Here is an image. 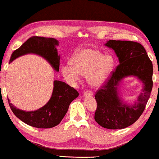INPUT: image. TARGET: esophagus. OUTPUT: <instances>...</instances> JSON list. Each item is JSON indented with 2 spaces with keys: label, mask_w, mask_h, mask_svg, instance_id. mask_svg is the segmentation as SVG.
Masks as SVG:
<instances>
[{
  "label": "esophagus",
  "mask_w": 159,
  "mask_h": 159,
  "mask_svg": "<svg viewBox=\"0 0 159 159\" xmlns=\"http://www.w3.org/2000/svg\"><path fill=\"white\" fill-rule=\"evenodd\" d=\"M84 95H89V96H93V92L91 90H89V89H85L84 91Z\"/></svg>",
  "instance_id": "34e87169"
}]
</instances>
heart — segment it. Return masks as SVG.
<instances>
[{
	"label": "heart",
	"instance_id": "1",
	"mask_svg": "<svg viewBox=\"0 0 159 159\" xmlns=\"http://www.w3.org/2000/svg\"><path fill=\"white\" fill-rule=\"evenodd\" d=\"M70 64L61 67V73L66 80L75 83L79 81L81 75L87 77L91 86L99 87L111 74L114 60L110 54H102L93 49H84L73 56Z\"/></svg>",
	"mask_w": 159,
	"mask_h": 159
}]
</instances>
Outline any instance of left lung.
Returning a JSON list of instances; mask_svg holds the SVG:
<instances>
[{"label":"left lung","mask_w":159,"mask_h":159,"mask_svg":"<svg viewBox=\"0 0 159 159\" xmlns=\"http://www.w3.org/2000/svg\"><path fill=\"white\" fill-rule=\"evenodd\" d=\"M105 45L116 53L120 64L96 92L95 120L105 128L123 129L134 123L144 111L153 87V64L138 42L110 40ZM131 75L141 80L144 89L135 105L128 107L120 102L116 90L121 80Z\"/></svg>","instance_id":"obj_1"}]
</instances>
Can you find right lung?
<instances>
[{
	"mask_svg": "<svg viewBox=\"0 0 159 159\" xmlns=\"http://www.w3.org/2000/svg\"><path fill=\"white\" fill-rule=\"evenodd\" d=\"M58 41L53 38L31 36L12 53L10 61L21 55L34 53L45 58L55 70H59V56L55 46ZM79 95L74 87L65 82L55 80L52 98L47 104L35 111L26 112L16 107L9 102L12 112L27 125L38 128H50L59 125L67 112L72 101Z\"/></svg>",
	"mask_w": 159,
	"mask_h": 159,
	"instance_id": "1",
	"label": "right lung"
}]
</instances>
